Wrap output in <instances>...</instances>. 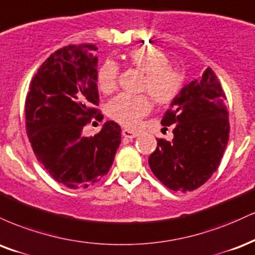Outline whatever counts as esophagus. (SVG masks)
Wrapping results in <instances>:
<instances>
[{
  "mask_svg": "<svg viewBox=\"0 0 255 255\" xmlns=\"http://www.w3.org/2000/svg\"><path fill=\"white\" fill-rule=\"evenodd\" d=\"M122 134L124 137H127V138L132 139L138 136V132H136V131H132V130H128V128H124V130L122 131Z\"/></svg>",
  "mask_w": 255,
  "mask_h": 255,
  "instance_id": "esophagus-1",
  "label": "esophagus"
}]
</instances>
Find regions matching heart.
Listing matches in <instances>:
<instances>
[{
	"mask_svg": "<svg viewBox=\"0 0 255 255\" xmlns=\"http://www.w3.org/2000/svg\"><path fill=\"white\" fill-rule=\"evenodd\" d=\"M128 62L145 74L142 88L155 103L168 105L180 94L184 76L180 71L169 67L166 53L154 46L134 47L128 53ZM119 68L116 62L107 59L97 73V83L103 93H112L118 83ZM151 104L146 95H118L110 101L107 113L113 121L128 128L138 125L140 119L150 112Z\"/></svg>",
	"mask_w": 255,
	"mask_h": 255,
	"instance_id": "b5f03b06",
	"label": "heart"
}]
</instances>
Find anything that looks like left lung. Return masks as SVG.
Segmentation results:
<instances>
[{
    "mask_svg": "<svg viewBox=\"0 0 255 255\" xmlns=\"http://www.w3.org/2000/svg\"><path fill=\"white\" fill-rule=\"evenodd\" d=\"M161 124H174L172 142L157 139L149 156L154 175L172 191H193L216 172L229 139L228 110L211 68L181 88Z\"/></svg>",
    "mask_w": 255,
    "mask_h": 255,
    "instance_id": "1",
    "label": "left lung"
}]
</instances>
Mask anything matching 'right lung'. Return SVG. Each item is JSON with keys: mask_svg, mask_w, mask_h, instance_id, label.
<instances>
[{"mask_svg": "<svg viewBox=\"0 0 255 255\" xmlns=\"http://www.w3.org/2000/svg\"><path fill=\"white\" fill-rule=\"evenodd\" d=\"M98 47L69 45L38 69L27 93L26 132L38 161L69 188H86L109 173L122 142L117 123L107 121L95 136H82L93 117L103 121L97 85Z\"/></svg>", "mask_w": 255, "mask_h": 255, "instance_id": "add662e5", "label": "right lung"}]
</instances>
